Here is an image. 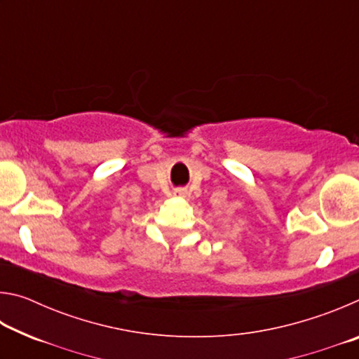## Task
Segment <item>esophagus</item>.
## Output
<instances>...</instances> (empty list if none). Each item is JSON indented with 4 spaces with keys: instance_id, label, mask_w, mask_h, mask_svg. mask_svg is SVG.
Instances as JSON below:
<instances>
[{
    "instance_id": "esophagus-1",
    "label": "esophagus",
    "mask_w": 359,
    "mask_h": 359,
    "mask_svg": "<svg viewBox=\"0 0 359 359\" xmlns=\"http://www.w3.org/2000/svg\"><path fill=\"white\" fill-rule=\"evenodd\" d=\"M174 196L185 198L187 196V190H185V188H177V190H174Z\"/></svg>"
}]
</instances>
